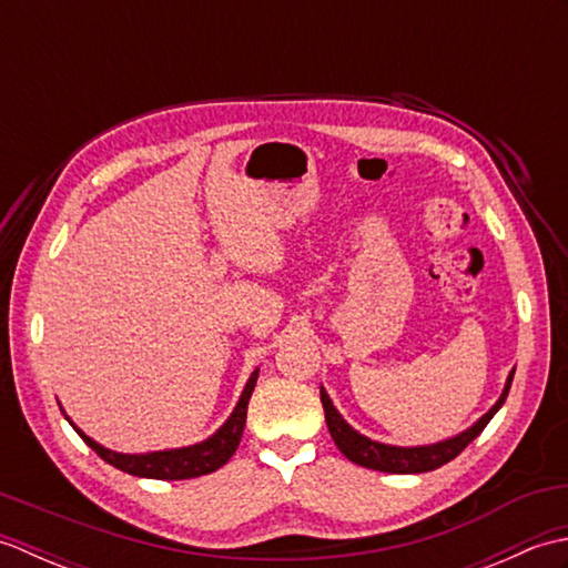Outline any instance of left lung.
<instances>
[{"mask_svg":"<svg viewBox=\"0 0 568 568\" xmlns=\"http://www.w3.org/2000/svg\"><path fill=\"white\" fill-rule=\"evenodd\" d=\"M510 385H513V373L500 395V400L493 405L474 427L466 429L464 434H458L454 439H446L442 444H432V446H415V449H403V446H388V444H378L361 437V434L348 427L342 419V415L336 413L329 395L324 390L320 395H322L324 419H327L332 439L336 446H339V452L348 458V462H354L364 468H373V470H385V474H425V470H434L444 464H449L452 458L462 454L466 446L486 429L493 415H496L500 405L505 403V397H508Z\"/></svg>","mask_w":568,"mask_h":568,"instance_id":"obj_1","label":"left lung"}]
</instances>
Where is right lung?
Returning <instances> with one entry per match:
<instances>
[{
	"mask_svg": "<svg viewBox=\"0 0 568 568\" xmlns=\"http://www.w3.org/2000/svg\"><path fill=\"white\" fill-rule=\"evenodd\" d=\"M256 378H258V371L253 373L248 378L244 393H241V400L236 405V409L224 422V427L210 437L207 442L195 444V446H187V449H173V452H153V454H139V456H131V454H116L104 449L98 442H92L90 437H84V434L72 425L82 442L90 446V449L98 454L100 458H104L106 464H112L114 468L124 470V474L131 476H141V478H161V480H185V478H197L204 474H212L220 466H224L229 458L234 456L236 446L241 442V434H244V425H246V409H248V400H251V393L256 388Z\"/></svg>",
	"mask_w": 568,
	"mask_h": 568,
	"instance_id": "right-lung-1",
	"label": "right lung"
}]
</instances>
